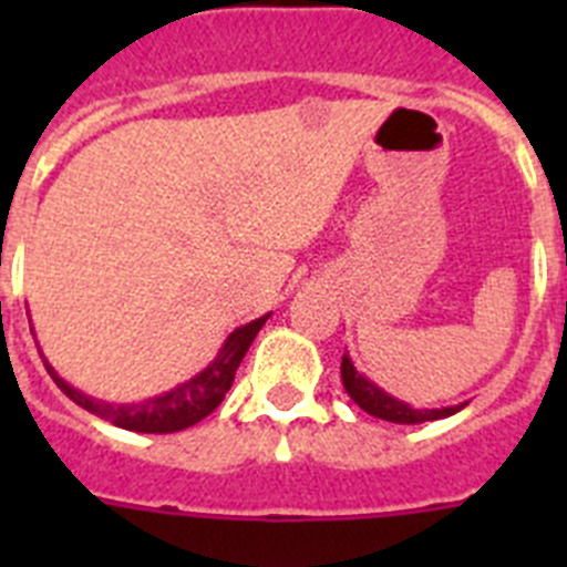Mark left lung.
Here are the masks:
<instances>
[{
  "instance_id": "left-lung-1",
  "label": "left lung",
  "mask_w": 567,
  "mask_h": 567,
  "mask_svg": "<svg viewBox=\"0 0 567 567\" xmlns=\"http://www.w3.org/2000/svg\"><path fill=\"white\" fill-rule=\"evenodd\" d=\"M340 380H343L346 394H349V398H352L365 414L389 420V423H400V425H414V423H429V420L452 417V414H457L460 409L468 405V400L457 405H445V409H417V405H409L405 400H398L389 392H383V389H380L378 383H372L365 374H360L358 369H354L349 354H343V360H340Z\"/></svg>"
}]
</instances>
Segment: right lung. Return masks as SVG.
Returning <instances> with one entry per match:
<instances>
[{"mask_svg":"<svg viewBox=\"0 0 567 567\" xmlns=\"http://www.w3.org/2000/svg\"><path fill=\"white\" fill-rule=\"evenodd\" d=\"M269 315L252 320V323H244L235 332H229V338L224 340V346L218 349L213 363L207 369L195 374V378L184 380V383L173 385L169 392L155 394V398L138 400V403H107V400L90 398V394L79 392L76 385H70L68 380L59 378V372L48 363V358L42 354L44 369L53 378V383L68 394L70 400L82 409H87L90 414L107 420V423L118 425V429H127V432H142V434H173L189 429V425L202 423L207 414H213L218 405H221L224 394L229 392L233 385L235 372H238L240 360L247 354V349L252 346L255 334L260 332V327L267 323ZM33 332V329H30Z\"/></svg>","mask_w":567,"mask_h":567,"instance_id":"add662e5","label":"right lung"}]
</instances>
